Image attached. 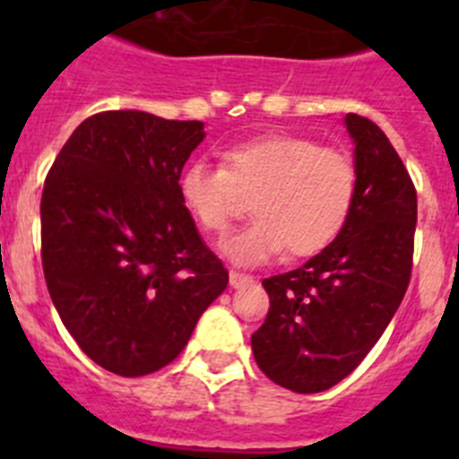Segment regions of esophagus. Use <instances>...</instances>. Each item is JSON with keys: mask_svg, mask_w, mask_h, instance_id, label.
I'll list each match as a JSON object with an SVG mask.
<instances>
[{"mask_svg": "<svg viewBox=\"0 0 459 459\" xmlns=\"http://www.w3.org/2000/svg\"><path fill=\"white\" fill-rule=\"evenodd\" d=\"M255 278L248 273H238V271H230V285L234 287V290H238V287H248L253 285Z\"/></svg>", "mask_w": 459, "mask_h": 459, "instance_id": "1", "label": "esophagus"}]
</instances>
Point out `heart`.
<instances>
[{"mask_svg": "<svg viewBox=\"0 0 459 459\" xmlns=\"http://www.w3.org/2000/svg\"><path fill=\"white\" fill-rule=\"evenodd\" d=\"M222 165L193 160L179 174V200L202 230L222 234L255 193V221L222 241L237 264H259L285 248L312 257L344 230L356 202V165L340 149L310 137L266 133L227 147Z\"/></svg>", "mask_w": 459, "mask_h": 459, "instance_id": "b5f03b06", "label": "heart"}]
</instances>
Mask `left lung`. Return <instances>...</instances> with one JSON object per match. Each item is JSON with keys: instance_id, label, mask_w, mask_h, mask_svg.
<instances>
[{"instance_id": "8db88e82", "label": "left lung", "mask_w": 459, "mask_h": 459, "mask_svg": "<svg viewBox=\"0 0 459 459\" xmlns=\"http://www.w3.org/2000/svg\"><path fill=\"white\" fill-rule=\"evenodd\" d=\"M359 186L351 216L303 266L262 280L269 315L250 338L259 370L294 393H322L375 347L411 278L416 188L375 121L344 117Z\"/></svg>"}]
</instances>
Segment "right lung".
I'll return each instance as SVG.
<instances>
[{
	"instance_id": "add662e5",
	"label": "right lung",
	"mask_w": 459,
	"mask_h": 459,
	"mask_svg": "<svg viewBox=\"0 0 459 459\" xmlns=\"http://www.w3.org/2000/svg\"><path fill=\"white\" fill-rule=\"evenodd\" d=\"M204 135L202 121L109 109L73 131L48 172V291L80 350L115 375L172 363L230 280L177 186Z\"/></svg>"
}]
</instances>
